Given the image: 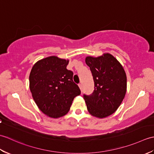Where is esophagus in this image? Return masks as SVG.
I'll list each match as a JSON object with an SVG mask.
<instances>
[{"label":"esophagus","mask_w":154,"mask_h":154,"mask_svg":"<svg viewBox=\"0 0 154 154\" xmlns=\"http://www.w3.org/2000/svg\"><path fill=\"white\" fill-rule=\"evenodd\" d=\"M79 88H80V89H81V92H82V89H83V86H82V84H81V83L79 84Z\"/></svg>","instance_id":"obj_1"}]
</instances>
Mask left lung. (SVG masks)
<instances>
[{"label": "left lung", "instance_id": "obj_1", "mask_svg": "<svg viewBox=\"0 0 154 154\" xmlns=\"http://www.w3.org/2000/svg\"><path fill=\"white\" fill-rule=\"evenodd\" d=\"M86 64L93 77L94 89L90 95L83 94L87 110L103 119L113 114L122 103L126 93V75L120 62L110 54L88 56Z\"/></svg>", "mask_w": 154, "mask_h": 154}]
</instances>
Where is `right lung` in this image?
Segmentation results:
<instances>
[{
	"instance_id": "right-lung-1",
	"label": "right lung",
	"mask_w": 154,
	"mask_h": 154,
	"mask_svg": "<svg viewBox=\"0 0 154 154\" xmlns=\"http://www.w3.org/2000/svg\"><path fill=\"white\" fill-rule=\"evenodd\" d=\"M69 60L50 56L37 61L29 81L32 97L42 112L51 118L65 115L81 91L73 81V71L67 69Z\"/></svg>"
}]
</instances>
